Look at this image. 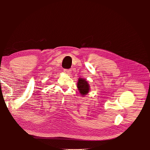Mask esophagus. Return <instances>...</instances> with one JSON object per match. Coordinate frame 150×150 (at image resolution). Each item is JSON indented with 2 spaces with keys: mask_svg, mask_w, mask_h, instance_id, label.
<instances>
[{
  "mask_svg": "<svg viewBox=\"0 0 150 150\" xmlns=\"http://www.w3.org/2000/svg\"><path fill=\"white\" fill-rule=\"evenodd\" d=\"M63 71H64L65 73H67V74H69V73H71V69H63Z\"/></svg>",
  "mask_w": 150,
  "mask_h": 150,
  "instance_id": "34e87169",
  "label": "esophagus"
}]
</instances>
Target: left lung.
Listing matches in <instances>:
<instances>
[{"instance_id":"8db88e82","label":"left lung","mask_w":150,"mask_h":150,"mask_svg":"<svg viewBox=\"0 0 150 150\" xmlns=\"http://www.w3.org/2000/svg\"><path fill=\"white\" fill-rule=\"evenodd\" d=\"M77 87L82 95H87L89 91V85H88L87 81L85 79H79Z\"/></svg>"}]
</instances>
